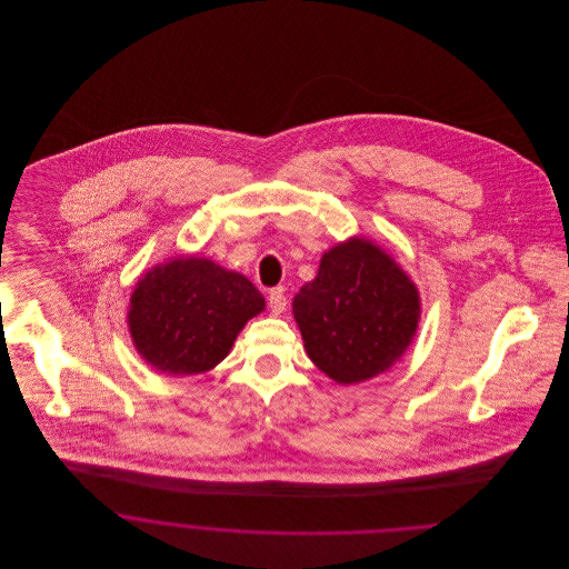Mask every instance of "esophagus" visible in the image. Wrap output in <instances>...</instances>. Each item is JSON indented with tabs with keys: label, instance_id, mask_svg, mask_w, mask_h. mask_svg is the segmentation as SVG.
I'll list each match as a JSON object with an SVG mask.
<instances>
[{
	"label": "esophagus",
	"instance_id": "esophagus-1",
	"mask_svg": "<svg viewBox=\"0 0 569 569\" xmlns=\"http://www.w3.org/2000/svg\"><path fill=\"white\" fill-rule=\"evenodd\" d=\"M286 295H283V288H272L269 292V307H271L272 313L279 316L286 311Z\"/></svg>",
	"mask_w": 569,
	"mask_h": 569
}]
</instances>
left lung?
Segmentation results:
<instances>
[{
  "instance_id": "obj_1",
  "label": "left lung",
  "mask_w": 569,
  "mask_h": 569,
  "mask_svg": "<svg viewBox=\"0 0 569 569\" xmlns=\"http://www.w3.org/2000/svg\"><path fill=\"white\" fill-rule=\"evenodd\" d=\"M292 313L313 365L337 383H358L401 360L418 328L420 297L381 247L353 237L326 251Z\"/></svg>"
}]
</instances>
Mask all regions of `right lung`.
Wrapping results in <instances>:
<instances>
[{
	"label": "right lung",
	"instance_id": "add662e5",
	"mask_svg": "<svg viewBox=\"0 0 569 569\" xmlns=\"http://www.w3.org/2000/svg\"><path fill=\"white\" fill-rule=\"evenodd\" d=\"M264 297L241 272L207 258H174L144 272L130 298L138 353L168 376L211 371L232 350Z\"/></svg>",
	"mask_w": 569,
	"mask_h": 569
}]
</instances>
